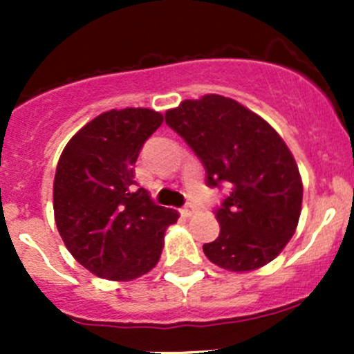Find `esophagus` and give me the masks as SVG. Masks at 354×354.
Instances as JSON below:
<instances>
[{"label": "esophagus", "mask_w": 354, "mask_h": 354, "mask_svg": "<svg viewBox=\"0 0 354 354\" xmlns=\"http://www.w3.org/2000/svg\"><path fill=\"white\" fill-rule=\"evenodd\" d=\"M197 214V205H194V203H187V205L181 209V216L185 217H192Z\"/></svg>", "instance_id": "esophagus-1"}]
</instances>
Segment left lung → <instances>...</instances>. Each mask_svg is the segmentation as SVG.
I'll list each match as a JSON object with an SVG mask.
<instances>
[{
  "instance_id": "1",
  "label": "left lung",
  "mask_w": 354,
  "mask_h": 354,
  "mask_svg": "<svg viewBox=\"0 0 354 354\" xmlns=\"http://www.w3.org/2000/svg\"><path fill=\"white\" fill-rule=\"evenodd\" d=\"M164 118L200 157L207 183L231 188L216 212L219 236L203 245L207 259L231 272L272 262L295 234L303 202L286 142L259 114L219 94L187 99Z\"/></svg>"
}]
</instances>
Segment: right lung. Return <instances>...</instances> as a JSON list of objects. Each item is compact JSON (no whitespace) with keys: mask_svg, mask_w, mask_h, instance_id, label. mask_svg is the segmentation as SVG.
<instances>
[{"mask_svg":"<svg viewBox=\"0 0 354 354\" xmlns=\"http://www.w3.org/2000/svg\"><path fill=\"white\" fill-rule=\"evenodd\" d=\"M149 108L111 109L82 127L63 149L53 183V209L63 243L80 266L108 281L151 272L178 210L156 205L135 188L144 142L162 124Z\"/></svg>","mask_w":354,"mask_h":354,"instance_id":"right-lung-1","label":"right lung"}]
</instances>
